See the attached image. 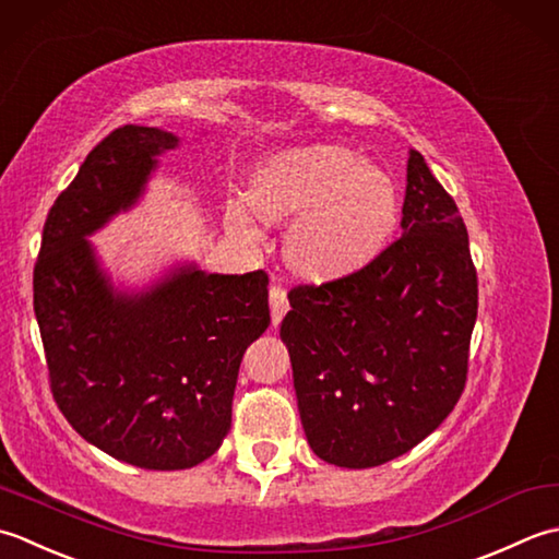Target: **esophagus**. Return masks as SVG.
I'll list each match as a JSON object with an SVG mask.
<instances>
[{"instance_id": "obj_1", "label": "esophagus", "mask_w": 559, "mask_h": 559, "mask_svg": "<svg viewBox=\"0 0 559 559\" xmlns=\"http://www.w3.org/2000/svg\"><path fill=\"white\" fill-rule=\"evenodd\" d=\"M270 311H272V323H280L284 313L289 311V301H287V292H284L282 287H270Z\"/></svg>"}]
</instances>
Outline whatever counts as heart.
Returning a JSON list of instances; mask_svg holds the SVG:
<instances>
[{
  "mask_svg": "<svg viewBox=\"0 0 559 559\" xmlns=\"http://www.w3.org/2000/svg\"><path fill=\"white\" fill-rule=\"evenodd\" d=\"M246 202L265 222L294 216L284 253L296 272L313 280L343 277L367 265L397 222L393 178L337 144L272 154L250 174ZM229 224L253 234L241 202L229 204Z\"/></svg>",
  "mask_w": 559,
  "mask_h": 559,
  "instance_id": "obj_1",
  "label": "heart"
}]
</instances>
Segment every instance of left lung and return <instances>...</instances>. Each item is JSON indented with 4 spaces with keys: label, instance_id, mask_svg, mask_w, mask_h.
Segmentation results:
<instances>
[{
    "label": "left lung",
    "instance_id": "obj_1",
    "mask_svg": "<svg viewBox=\"0 0 559 559\" xmlns=\"http://www.w3.org/2000/svg\"><path fill=\"white\" fill-rule=\"evenodd\" d=\"M403 236L367 265L289 289L287 343L313 453L373 468L415 449L468 381L477 272L468 231L419 152L407 158Z\"/></svg>",
    "mask_w": 559,
    "mask_h": 559
}]
</instances>
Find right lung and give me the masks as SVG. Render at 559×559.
I'll return each mask as SVG.
<instances>
[{
	"instance_id": "1",
	"label": "right lung",
	"mask_w": 559,
	"mask_h": 559,
	"mask_svg": "<svg viewBox=\"0 0 559 559\" xmlns=\"http://www.w3.org/2000/svg\"><path fill=\"white\" fill-rule=\"evenodd\" d=\"M178 136L122 124L84 158L48 212L33 267L50 393L79 435L146 471H183L222 447L248 345L270 325L267 275L188 267L116 296L84 236L140 198Z\"/></svg>"
}]
</instances>
